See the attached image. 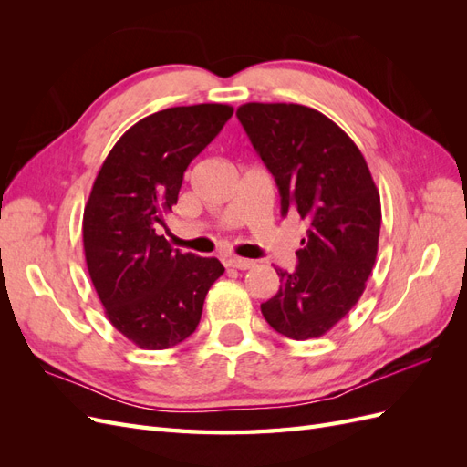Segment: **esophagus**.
<instances>
[{"label":"esophagus","instance_id":"1","mask_svg":"<svg viewBox=\"0 0 467 467\" xmlns=\"http://www.w3.org/2000/svg\"><path fill=\"white\" fill-rule=\"evenodd\" d=\"M228 266L237 268V271H247V268H253V266H255V261H251V259H242V257H230V259H228Z\"/></svg>","mask_w":467,"mask_h":467}]
</instances>
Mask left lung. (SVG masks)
Segmentation results:
<instances>
[{"instance_id": "1", "label": "left lung", "mask_w": 467, "mask_h": 467, "mask_svg": "<svg viewBox=\"0 0 467 467\" xmlns=\"http://www.w3.org/2000/svg\"><path fill=\"white\" fill-rule=\"evenodd\" d=\"M235 115L276 181L280 214L306 225L298 266L275 268L280 288L261 312L294 341L321 337L360 300L376 263L381 206L368 163L316 109L245 103Z\"/></svg>"}]
</instances>
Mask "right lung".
<instances>
[{
    "label": "right lung",
    "mask_w": 467,
    "mask_h": 467,
    "mask_svg": "<svg viewBox=\"0 0 467 467\" xmlns=\"http://www.w3.org/2000/svg\"><path fill=\"white\" fill-rule=\"evenodd\" d=\"M234 115L230 105L171 107L126 130L99 169L83 210V249L112 327L140 348L185 341L223 275L214 257L181 253L160 235L189 163Z\"/></svg>",
    "instance_id": "add662e5"
}]
</instances>
